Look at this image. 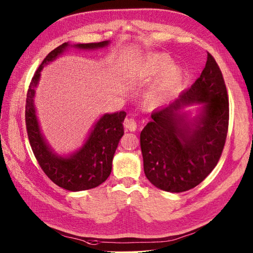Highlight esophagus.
Instances as JSON below:
<instances>
[{
  "label": "esophagus",
  "instance_id": "1",
  "mask_svg": "<svg viewBox=\"0 0 253 253\" xmlns=\"http://www.w3.org/2000/svg\"><path fill=\"white\" fill-rule=\"evenodd\" d=\"M136 126H138V124H136V121L134 119H126L124 122V127L126 130L135 131Z\"/></svg>",
  "mask_w": 253,
  "mask_h": 253
}]
</instances>
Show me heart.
I'll return each mask as SVG.
<instances>
[{
  "label": "heart",
  "instance_id": "obj_1",
  "mask_svg": "<svg viewBox=\"0 0 253 253\" xmlns=\"http://www.w3.org/2000/svg\"><path fill=\"white\" fill-rule=\"evenodd\" d=\"M171 64V59L167 55H154L149 57L147 61L144 64L141 71V74L145 77L153 76L159 72H161L169 68ZM182 71L178 67L169 68L165 72L164 76L158 84L155 86L153 92L150 93V102L154 104L161 103L171 93H174L178 85L181 82Z\"/></svg>",
  "mask_w": 253,
  "mask_h": 253
}]
</instances>
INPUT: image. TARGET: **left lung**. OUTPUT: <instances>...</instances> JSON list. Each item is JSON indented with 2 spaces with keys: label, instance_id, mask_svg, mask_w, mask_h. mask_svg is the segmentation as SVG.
Returning a JSON list of instances; mask_svg holds the SVG:
<instances>
[{
  "label": "left lung",
  "instance_id": "obj_1",
  "mask_svg": "<svg viewBox=\"0 0 253 253\" xmlns=\"http://www.w3.org/2000/svg\"><path fill=\"white\" fill-rule=\"evenodd\" d=\"M205 102L193 126L177 111ZM140 134L144 171L158 189L189 191L208 177L219 161L229 126V98L221 71L208 53L201 75L168 107L151 113Z\"/></svg>",
  "mask_w": 253,
  "mask_h": 253
}]
</instances>
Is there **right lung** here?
<instances>
[{"instance_id": "1", "label": "right lung", "mask_w": 253, "mask_h": 253, "mask_svg": "<svg viewBox=\"0 0 253 253\" xmlns=\"http://www.w3.org/2000/svg\"><path fill=\"white\" fill-rule=\"evenodd\" d=\"M109 44V41L81 43L75 46L83 49H94ZM69 43L64 42L48 53L35 72L27 90L25 104V124L33 153L44 174L58 186L72 192L85 191L105 182L112 169V159L120 139L124 134L123 122L125 111L105 114L96 123L84 146L69 158L53 154L41 134L34 107L35 86L37 85L40 71L49 61L58 57Z\"/></svg>"}]
</instances>
